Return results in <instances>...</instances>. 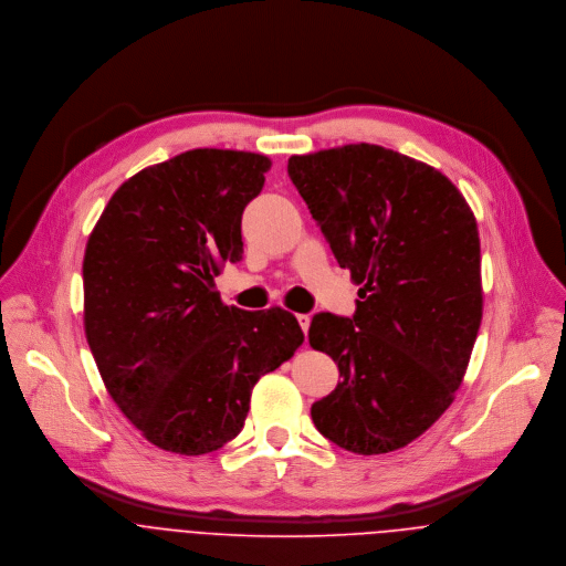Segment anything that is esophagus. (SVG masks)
<instances>
[{
	"instance_id": "obj_1",
	"label": "esophagus",
	"mask_w": 566,
	"mask_h": 566,
	"mask_svg": "<svg viewBox=\"0 0 566 566\" xmlns=\"http://www.w3.org/2000/svg\"><path fill=\"white\" fill-rule=\"evenodd\" d=\"M296 321H298V324H301L303 333L307 335V331H310V324H312V316H310V314H298V316H296Z\"/></svg>"
}]
</instances>
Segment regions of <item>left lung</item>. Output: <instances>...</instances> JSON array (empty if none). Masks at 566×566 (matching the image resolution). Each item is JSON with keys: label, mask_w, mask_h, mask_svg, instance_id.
Masks as SVG:
<instances>
[{"label": "left lung", "mask_w": 566, "mask_h": 566, "mask_svg": "<svg viewBox=\"0 0 566 566\" xmlns=\"http://www.w3.org/2000/svg\"><path fill=\"white\" fill-rule=\"evenodd\" d=\"M287 174L361 285L353 318L316 314L310 326L342 377L312 405L314 424L350 453L397 451L464 379L484 307L475 216L436 167L373 144L296 155Z\"/></svg>", "instance_id": "left-lung-1"}]
</instances>
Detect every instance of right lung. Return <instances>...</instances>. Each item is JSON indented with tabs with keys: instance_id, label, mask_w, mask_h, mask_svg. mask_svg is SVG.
Returning <instances> with one entry per match:
<instances>
[{
	"instance_id": "add662e5",
	"label": "right lung",
	"mask_w": 566,
	"mask_h": 566,
	"mask_svg": "<svg viewBox=\"0 0 566 566\" xmlns=\"http://www.w3.org/2000/svg\"><path fill=\"white\" fill-rule=\"evenodd\" d=\"M270 159L198 148L128 178L88 235L84 333L122 413L163 451L205 455L242 431L254 384L303 344L281 310L227 307L242 213Z\"/></svg>"
}]
</instances>
